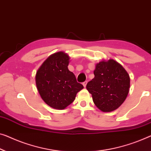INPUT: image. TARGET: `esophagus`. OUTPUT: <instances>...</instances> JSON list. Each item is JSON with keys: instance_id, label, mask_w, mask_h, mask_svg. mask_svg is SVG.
I'll return each instance as SVG.
<instances>
[{"instance_id": "34e87169", "label": "esophagus", "mask_w": 151, "mask_h": 151, "mask_svg": "<svg viewBox=\"0 0 151 151\" xmlns=\"http://www.w3.org/2000/svg\"><path fill=\"white\" fill-rule=\"evenodd\" d=\"M87 83V81H85V82H83V86H84V87H86Z\"/></svg>"}]
</instances>
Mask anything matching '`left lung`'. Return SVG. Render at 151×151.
Segmentation results:
<instances>
[{
    "mask_svg": "<svg viewBox=\"0 0 151 151\" xmlns=\"http://www.w3.org/2000/svg\"><path fill=\"white\" fill-rule=\"evenodd\" d=\"M94 77L86 88L94 104L103 112H111L120 106L127 98L130 78L124 68L114 60L96 65Z\"/></svg>",
    "mask_w": 151,
    "mask_h": 151,
    "instance_id": "obj_1",
    "label": "left lung"
}]
</instances>
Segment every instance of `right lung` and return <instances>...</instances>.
<instances>
[{
  "mask_svg": "<svg viewBox=\"0 0 151 151\" xmlns=\"http://www.w3.org/2000/svg\"><path fill=\"white\" fill-rule=\"evenodd\" d=\"M69 59L62 51L54 53L43 62L36 75V85L40 97L53 109H65L83 88L68 68Z\"/></svg>",
  "mask_w": 151,
  "mask_h": 151,
  "instance_id": "right-lung-1",
  "label": "right lung"
}]
</instances>
